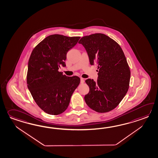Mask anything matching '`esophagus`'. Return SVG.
Masks as SVG:
<instances>
[{
  "instance_id": "1",
  "label": "esophagus",
  "mask_w": 158,
  "mask_h": 158,
  "mask_svg": "<svg viewBox=\"0 0 158 158\" xmlns=\"http://www.w3.org/2000/svg\"><path fill=\"white\" fill-rule=\"evenodd\" d=\"M84 80L83 78H81V84H83L84 83Z\"/></svg>"
}]
</instances>
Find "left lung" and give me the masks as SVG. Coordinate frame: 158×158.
I'll return each mask as SVG.
<instances>
[{
    "mask_svg": "<svg viewBox=\"0 0 158 158\" xmlns=\"http://www.w3.org/2000/svg\"><path fill=\"white\" fill-rule=\"evenodd\" d=\"M79 44L86 50L90 64H96L98 70L96 81L85 80L89 91L84 96L85 102L97 112L111 111L129 87L130 68L123 50L117 42L102 33L84 36Z\"/></svg>",
    "mask_w": 158,
    "mask_h": 158,
    "instance_id": "1",
    "label": "left lung"
}]
</instances>
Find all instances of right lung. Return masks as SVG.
Instances as JSON below:
<instances>
[{
	"label": "right lung",
	"instance_id": "1",
	"mask_svg": "<svg viewBox=\"0 0 158 158\" xmlns=\"http://www.w3.org/2000/svg\"><path fill=\"white\" fill-rule=\"evenodd\" d=\"M80 38L49 35L31 53L28 61L27 86L36 104L48 114L58 115L64 112L80 83L77 76L67 77L58 71L60 64L66 66L67 53Z\"/></svg>",
	"mask_w": 158,
	"mask_h": 158
}]
</instances>
